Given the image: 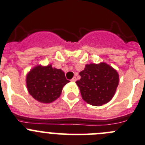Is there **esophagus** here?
<instances>
[{"label":"esophagus","mask_w":145,"mask_h":145,"mask_svg":"<svg viewBox=\"0 0 145 145\" xmlns=\"http://www.w3.org/2000/svg\"><path fill=\"white\" fill-rule=\"evenodd\" d=\"M77 80V78H76V77H74V78H72L71 79V81L72 82H75V81Z\"/></svg>","instance_id":"obj_1"}]
</instances>
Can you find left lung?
<instances>
[{"instance_id":"left-lung-1","label":"left lung","mask_w":145,"mask_h":145,"mask_svg":"<svg viewBox=\"0 0 145 145\" xmlns=\"http://www.w3.org/2000/svg\"><path fill=\"white\" fill-rule=\"evenodd\" d=\"M76 81L82 99L93 106H101L110 101L119 83L117 71L106 63L86 65Z\"/></svg>"}]
</instances>
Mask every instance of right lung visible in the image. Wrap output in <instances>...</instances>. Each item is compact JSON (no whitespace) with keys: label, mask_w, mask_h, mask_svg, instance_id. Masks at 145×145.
<instances>
[{"label":"right lung","mask_w":145,"mask_h":145,"mask_svg":"<svg viewBox=\"0 0 145 145\" xmlns=\"http://www.w3.org/2000/svg\"><path fill=\"white\" fill-rule=\"evenodd\" d=\"M69 82L64 72L53 68L51 65L34 67L26 78L29 93L35 100L43 103H52L58 98L64 85Z\"/></svg>","instance_id":"add662e5"}]
</instances>
